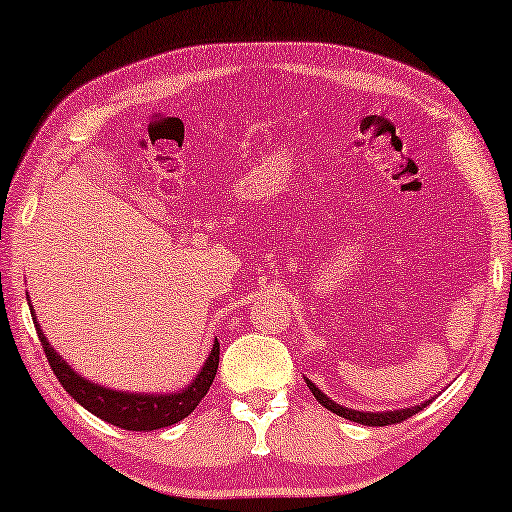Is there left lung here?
<instances>
[{
  "mask_svg": "<svg viewBox=\"0 0 512 512\" xmlns=\"http://www.w3.org/2000/svg\"><path fill=\"white\" fill-rule=\"evenodd\" d=\"M305 377V375H303ZM305 384L310 387V391L314 394V398L324 405L326 410L335 412L338 417H345L349 419V422H356V424H363V426H389V424H398L403 422V419H408L415 415V412L424 410L426 405H429L433 398H429V401L424 403H417V405H410V408H398V410H380V412H370V410H354V408H345V405L335 403L333 398H328L324 391H321L317 384H314L310 377H305Z\"/></svg>",
  "mask_w": 512,
  "mask_h": 512,
  "instance_id": "left-lung-1",
  "label": "left lung"
}]
</instances>
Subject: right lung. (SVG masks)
Wrapping results in <instances>:
<instances>
[{
  "label": "right lung",
  "mask_w": 512,
  "mask_h": 512,
  "mask_svg": "<svg viewBox=\"0 0 512 512\" xmlns=\"http://www.w3.org/2000/svg\"><path fill=\"white\" fill-rule=\"evenodd\" d=\"M30 312H34L32 305ZM32 319L34 328L39 333L41 347L46 352V359L51 363L55 377H58V382L65 387L67 394L88 412H93L95 417L125 431H156L163 429V426L181 422L207 396V391L216 377V368H219V340H214L212 352H209L205 363H202L198 375L193 377L191 384H186L179 391H170V394H144V391H118L111 387H102V384H95L93 380H86V377L76 373L58 354V349L48 345L46 333L41 331L34 314Z\"/></svg>",
  "instance_id": "1"
}]
</instances>
